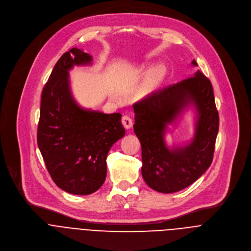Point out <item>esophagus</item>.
I'll return each instance as SVG.
<instances>
[{"mask_svg": "<svg viewBox=\"0 0 251 251\" xmlns=\"http://www.w3.org/2000/svg\"><path fill=\"white\" fill-rule=\"evenodd\" d=\"M121 122H122L123 126H124L126 129H130V128L133 126V121H132L131 117L128 116V115H123V116H122V119H121Z\"/></svg>", "mask_w": 251, "mask_h": 251, "instance_id": "1", "label": "esophagus"}]
</instances>
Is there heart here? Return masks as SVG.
I'll use <instances>...</instances> for the list:
<instances>
[{
    "mask_svg": "<svg viewBox=\"0 0 251 251\" xmlns=\"http://www.w3.org/2000/svg\"><path fill=\"white\" fill-rule=\"evenodd\" d=\"M160 77H161V70L160 69L153 70L150 76V85L151 86L155 85L158 82V80L160 79Z\"/></svg>",
    "mask_w": 251,
    "mask_h": 251,
    "instance_id": "heart-1",
    "label": "heart"
}]
</instances>
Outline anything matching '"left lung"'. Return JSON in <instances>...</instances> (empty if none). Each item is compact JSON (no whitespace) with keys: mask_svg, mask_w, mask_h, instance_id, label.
Wrapping results in <instances>:
<instances>
[{"mask_svg":"<svg viewBox=\"0 0 251 251\" xmlns=\"http://www.w3.org/2000/svg\"><path fill=\"white\" fill-rule=\"evenodd\" d=\"M192 64L197 66L194 59ZM189 106L197 112L196 133L190 144L169 148L164 141L168 125ZM134 131L142 146V175L152 190L171 194L195 183L211 165L219 130V114L210 80L194 76L157 90L133 105Z\"/></svg>","mask_w":251,"mask_h":251,"instance_id":"obj_1","label":"left lung"}]
</instances>
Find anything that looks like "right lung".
<instances>
[{"instance_id":"right-lung-1","label":"right lung","mask_w":251,"mask_h":251,"mask_svg":"<svg viewBox=\"0 0 251 251\" xmlns=\"http://www.w3.org/2000/svg\"><path fill=\"white\" fill-rule=\"evenodd\" d=\"M92 56L73 48L55 63L41 99L37 142L55 185L66 193L87 196L106 177V156L125 135L121 114L85 109L74 100L68 71L88 65Z\"/></svg>"}]
</instances>
